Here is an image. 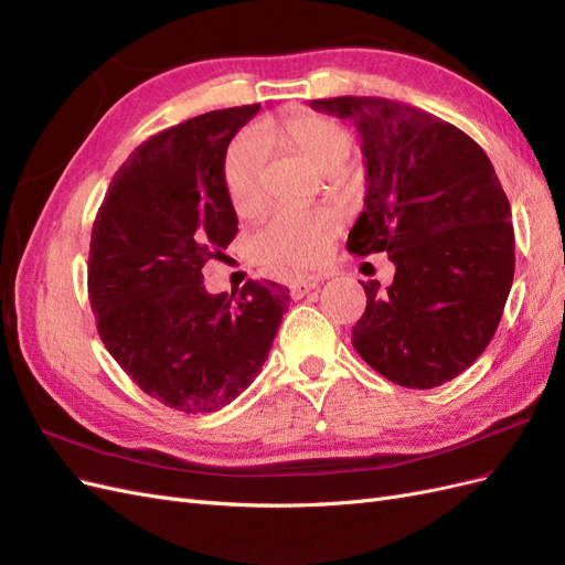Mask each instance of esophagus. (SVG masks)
Here are the masks:
<instances>
[{
    "mask_svg": "<svg viewBox=\"0 0 565 565\" xmlns=\"http://www.w3.org/2000/svg\"><path fill=\"white\" fill-rule=\"evenodd\" d=\"M322 280H324V276H301L299 280L292 282V287H289V289H292V297L299 299L303 295H309L311 289H316Z\"/></svg>",
    "mask_w": 565,
    "mask_h": 565,
    "instance_id": "1",
    "label": "esophagus"
}]
</instances>
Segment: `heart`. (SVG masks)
Here are the masks:
<instances>
[{
    "instance_id": "obj_1",
    "label": "heart",
    "mask_w": 565,
    "mask_h": 565,
    "mask_svg": "<svg viewBox=\"0 0 565 565\" xmlns=\"http://www.w3.org/2000/svg\"><path fill=\"white\" fill-rule=\"evenodd\" d=\"M270 139L320 172L334 169L349 158L351 134L337 119L316 113H295L268 127ZM264 150L252 134L231 143L224 160V183L235 212L247 214L262 202ZM339 216L332 210H276L254 231L249 249L259 264L276 270H301L318 264L339 233Z\"/></svg>"
}]
</instances>
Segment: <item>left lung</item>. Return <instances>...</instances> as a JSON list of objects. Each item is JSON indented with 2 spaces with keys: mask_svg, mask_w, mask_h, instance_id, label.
Instances as JSON below:
<instances>
[{
  "mask_svg": "<svg viewBox=\"0 0 565 565\" xmlns=\"http://www.w3.org/2000/svg\"><path fill=\"white\" fill-rule=\"evenodd\" d=\"M351 119L365 158V210L349 252H386V289L363 282L367 306L353 349L388 382L434 388L486 351L514 280L511 207L471 136L415 106L377 96L311 100Z\"/></svg>",
  "mask_w": 565,
  "mask_h": 565,
  "instance_id": "8db88e82",
  "label": "left lung"
}]
</instances>
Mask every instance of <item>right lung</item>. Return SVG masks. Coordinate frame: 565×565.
<instances>
[{
  "label": "right lung",
  "instance_id": "right-lung-1",
  "mask_svg": "<svg viewBox=\"0 0 565 565\" xmlns=\"http://www.w3.org/2000/svg\"><path fill=\"white\" fill-rule=\"evenodd\" d=\"M256 106L212 110L150 136L117 169L96 214L89 301L106 349L150 398L216 413L262 372L289 289L247 280L210 295L202 266L233 243L224 160Z\"/></svg>",
  "mask_w": 565,
  "mask_h": 565
}]
</instances>
